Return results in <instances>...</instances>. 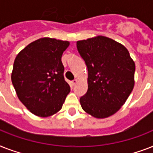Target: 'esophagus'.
<instances>
[{
    "mask_svg": "<svg viewBox=\"0 0 153 153\" xmlns=\"http://www.w3.org/2000/svg\"><path fill=\"white\" fill-rule=\"evenodd\" d=\"M77 82H78V79H74V80H72V81L71 82V85L73 86H75Z\"/></svg>",
    "mask_w": 153,
    "mask_h": 153,
    "instance_id": "obj_1",
    "label": "esophagus"
}]
</instances>
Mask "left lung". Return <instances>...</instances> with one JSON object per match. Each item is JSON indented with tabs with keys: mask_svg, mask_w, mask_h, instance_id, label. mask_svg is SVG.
<instances>
[{
	"mask_svg": "<svg viewBox=\"0 0 153 153\" xmlns=\"http://www.w3.org/2000/svg\"><path fill=\"white\" fill-rule=\"evenodd\" d=\"M77 48L88 70L82 108L96 118L111 116L133 91L135 63L126 47L102 36L77 41Z\"/></svg>",
	"mask_w": 153,
	"mask_h": 153,
	"instance_id": "1",
	"label": "left lung"
}]
</instances>
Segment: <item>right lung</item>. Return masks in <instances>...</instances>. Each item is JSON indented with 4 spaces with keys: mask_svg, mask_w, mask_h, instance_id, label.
Returning a JSON list of instances; mask_svg holds the SVG:
<instances>
[{
    "mask_svg": "<svg viewBox=\"0 0 153 153\" xmlns=\"http://www.w3.org/2000/svg\"><path fill=\"white\" fill-rule=\"evenodd\" d=\"M69 45L68 41L44 37L16 57L12 82L20 102L36 116L46 117L59 111L71 91L61 61Z\"/></svg>",
    "mask_w": 153,
    "mask_h": 153,
    "instance_id": "obj_1",
    "label": "right lung"
}]
</instances>
